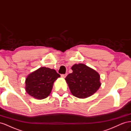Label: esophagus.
<instances>
[{
  "mask_svg": "<svg viewBox=\"0 0 131 131\" xmlns=\"http://www.w3.org/2000/svg\"><path fill=\"white\" fill-rule=\"evenodd\" d=\"M67 77V74H62L61 75V77L63 78H65Z\"/></svg>",
  "mask_w": 131,
  "mask_h": 131,
  "instance_id": "obj_1",
  "label": "esophagus"
}]
</instances>
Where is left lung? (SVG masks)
I'll return each mask as SVG.
<instances>
[{
    "label": "left lung",
    "instance_id": "obj_1",
    "mask_svg": "<svg viewBox=\"0 0 131 131\" xmlns=\"http://www.w3.org/2000/svg\"><path fill=\"white\" fill-rule=\"evenodd\" d=\"M72 69L73 73L67 75L65 80L74 96L88 98L100 88V75L96 70L82 63L74 64Z\"/></svg>",
    "mask_w": 131,
    "mask_h": 131
}]
</instances>
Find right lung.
I'll return each mask as SVG.
<instances>
[{"label":"right lung","mask_w":131,"mask_h":131,"mask_svg":"<svg viewBox=\"0 0 131 131\" xmlns=\"http://www.w3.org/2000/svg\"><path fill=\"white\" fill-rule=\"evenodd\" d=\"M54 69L41 67L28 75L26 79V91L30 96L38 100L48 97L53 82L60 77Z\"/></svg>","instance_id":"add662e5"}]
</instances>
